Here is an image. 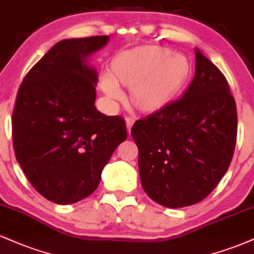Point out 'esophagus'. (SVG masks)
Instances as JSON below:
<instances>
[{
  "instance_id": "obj_1",
  "label": "esophagus",
  "mask_w": 254,
  "mask_h": 254,
  "mask_svg": "<svg viewBox=\"0 0 254 254\" xmlns=\"http://www.w3.org/2000/svg\"><path fill=\"white\" fill-rule=\"evenodd\" d=\"M125 120H126L127 130H128V133H129L130 132V128H132L134 121H135V118H134V116H126V118H125Z\"/></svg>"
}]
</instances>
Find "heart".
Wrapping results in <instances>:
<instances>
[{"instance_id":"heart-1","label":"heart","mask_w":254,"mask_h":254,"mask_svg":"<svg viewBox=\"0 0 254 254\" xmlns=\"http://www.w3.org/2000/svg\"><path fill=\"white\" fill-rule=\"evenodd\" d=\"M165 49L146 46L119 55L113 71L101 76V88L112 100H120V84L132 86L134 103L142 109H156L170 100L189 76V62L182 55H168Z\"/></svg>"}]
</instances>
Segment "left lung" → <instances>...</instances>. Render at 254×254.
Wrapping results in <instances>:
<instances>
[{
  "label": "left lung",
  "mask_w": 254,
  "mask_h": 254,
  "mask_svg": "<svg viewBox=\"0 0 254 254\" xmlns=\"http://www.w3.org/2000/svg\"><path fill=\"white\" fill-rule=\"evenodd\" d=\"M237 132L227 79L196 50L195 77L183 96L132 127L145 192L168 208L201 202L227 172Z\"/></svg>",
  "instance_id": "left-lung-1"
}]
</instances>
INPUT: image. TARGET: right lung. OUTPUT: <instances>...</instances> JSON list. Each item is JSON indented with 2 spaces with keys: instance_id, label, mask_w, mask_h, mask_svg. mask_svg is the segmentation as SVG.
<instances>
[{
  "instance_id": "obj_1",
  "label": "right lung",
  "mask_w": 254,
  "mask_h": 254,
  "mask_svg": "<svg viewBox=\"0 0 254 254\" xmlns=\"http://www.w3.org/2000/svg\"><path fill=\"white\" fill-rule=\"evenodd\" d=\"M108 40L97 35L59 41L17 91L11 119L15 157L33 188L55 203H76L91 195L127 138L124 118L95 107L97 72L85 63Z\"/></svg>"
}]
</instances>
